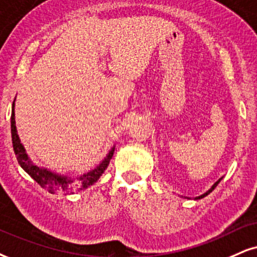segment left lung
<instances>
[{"label":"left lung","instance_id":"8db88e82","mask_svg":"<svg viewBox=\"0 0 257 257\" xmlns=\"http://www.w3.org/2000/svg\"><path fill=\"white\" fill-rule=\"evenodd\" d=\"M221 179H223V177H220V179H219V180H218V181H217V182H214V185H213V186H212V187H211V188H210V189H208V191H207V192H206V193H204V194H201V195L196 196V198H195V200H198V199H202V198H204V196H206V195H208V194H210V193H211L212 191H213V189H214V188H216V187L218 186V183H219V182L221 181Z\"/></svg>","mask_w":257,"mask_h":257}]
</instances>
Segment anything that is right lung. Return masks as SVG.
<instances>
[{
    "label": "right lung",
    "instance_id": "right-lung-1",
    "mask_svg": "<svg viewBox=\"0 0 257 257\" xmlns=\"http://www.w3.org/2000/svg\"><path fill=\"white\" fill-rule=\"evenodd\" d=\"M15 99L13 101L12 106V116H11V128H12V141H13V148H14V153L17 155L18 162L20 164L22 169L30 175L34 181H37L39 185L45 188L47 192L51 194H74V192H80L83 189H87L88 187L93 186L100 176L104 173L107 169L108 164L112 160L114 149L113 147L109 150V153L106 155V157L101 161L97 167L91 169L90 172L83 174L80 176H68V175H61L55 172H51L47 168L38 167L31 161L26 153V149L21 144L20 138H19L17 125H15Z\"/></svg>",
    "mask_w": 257,
    "mask_h": 257
}]
</instances>
